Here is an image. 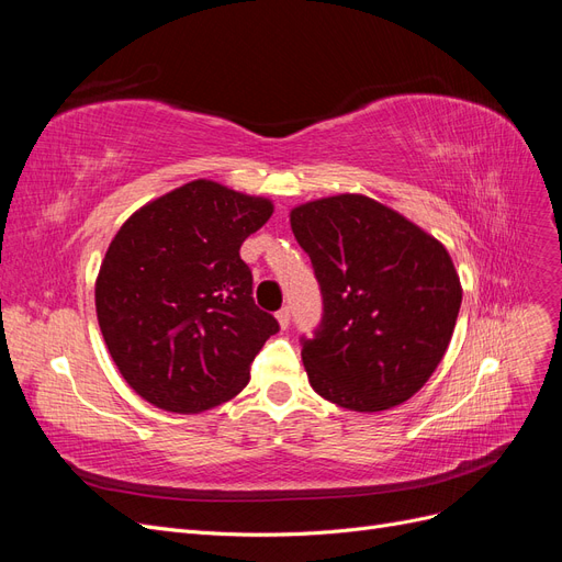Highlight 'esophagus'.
Segmentation results:
<instances>
[{
  "instance_id": "34e87169",
  "label": "esophagus",
  "mask_w": 562,
  "mask_h": 562,
  "mask_svg": "<svg viewBox=\"0 0 562 562\" xmlns=\"http://www.w3.org/2000/svg\"><path fill=\"white\" fill-rule=\"evenodd\" d=\"M277 321H279V326L285 330L288 323H291V310H288V307L279 310V312H277Z\"/></svg>"
}]
</instances>
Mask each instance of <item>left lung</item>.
Instances as JSON below:
<instances>
[{"label": "left lung", "instance_id": "8db88e82", "mask_svg": "<svg viewBox=\"0 0 562 562\" xmlns=\"http://www.w3.org/2000/svg\"><path fill=\"white\" fill-rule=\"evenodd\" d=\"M291 227L323 295L321 326L302 339L312 389L356 413L415 396L446 356L462 304L446 246L363 194L302 203Z\"/></svg>", "mask_w": 562, "mask_h": 562}]
</instances>
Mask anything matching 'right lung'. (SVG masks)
I'll list each match as a JSON object with an SVG mask.
<instances>
[{
  "label": "right lung",
  "instance_id": "1",
  "mask_svg": "<svg viewBox=\"0 0 562 562\" xmlns=\"http://www.w3.org/2000/svg\"><path fill=\"white\" fill-rule=\"evenodd\" d=\"M274 213L265 196L192 180L135 211L95 279L100 333L147 403L196 415L234 398L279 333L252 300L241 244Z\"/></svg>",
  "mask_w": 562,
  "mask_h": 562
}]
</instances>
